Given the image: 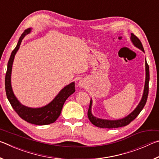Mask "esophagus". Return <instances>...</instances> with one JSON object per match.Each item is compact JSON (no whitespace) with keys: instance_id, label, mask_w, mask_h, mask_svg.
Here are the masks:
<instances>
[{"instance_id":"obj_1","label":"esophagus","mask_w":159,"mask_h":159,"mask_svg":"<svg viewBox=\"0 0 159 159\" xmlns=\"http://www.w3.org/2000/svg\"><path fill=\"white\" fill-rule=\"evenodd\" d=\"M79 86H80V88H83V87H84V84H83V83L81 82V81H80V82L79 83Z\"/></svg>"}]
</instances>
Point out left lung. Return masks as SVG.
Segmentation results:
<instances>
[{
    "mask_svg": "<svg viewBox=\"0 0 159 159\" xmlns=\"http://www.w3.org/2000/svg\"><path fill=\"white\" fill-rule=\"evenodd\" d=\"M131 41L133 43L134 46L137 47L139 49H140L142 51L144 50V48L142 46V44L141 41H139V39L136 36H134L133 34H131V37H130ZM145 70H146V79H145V85H144V93L143 95H142V98L140 102H139L138 107L134 109V111L130 113V114L127 116L121 118V119L119 120H105V119H101V118H98L97 117H95L91 113V107H92V104L93 101L92 99H90V106L89 109H88V116L89 118L90 121L93 123L94 125L97 126L98 128H119V127H123V126H125L128 125L131 121L135 118L138 116L139 115V113L143 109L144 107L145 104H146V102L148 98V94H149V65L147 62L146 60H145Z\"/></svg>",
    "mask_w": 159,
    "mask_h": 159,
    "instance_id": "obj_1",
    "label": "left lung"
}]
</instances>
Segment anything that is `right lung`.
<instances>
[{
	"label": "right lung",
	"instance_id": "obj_1",
	"mask_svg": "<svg viewBox=\"0 0 159 159\" xmlns=\"http://www.w3.org/2000/svg\"><path fill=\"white\" fill-rule=\"evenodd\" d=\"M31 30V29L29 28L23 32L19 39L17 46L12 50L10 55L8 63H7L6 74H5V92H6L7 99L9 100L12 108L19 115V116H20L23 120L35 125H48L55 122L60 116L64 102L71 94L75 92V83L74 82L71 83L68 85L65 86L62 90H61L52 102L46 106L41 107V108H30V107L23 105L19 102L14 95L11 86L12 67L15 54L20 48L21 41L26 35L30 33Z\"/></svg>",
	"mask_w": 159,
	"mask_h": 159
}]
</instances>
